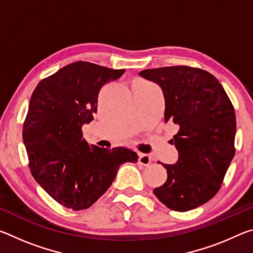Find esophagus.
Here are the masks:
<instances>
[{
    "instance_id": "esophagus-1",
    "label": "esophagus",
    "mask_w": 253,
    "mask_h": 253,
    "mask_svg": "<svg viewBox=\"0 0 253 253\" xmlns=\"http://www.w3.org/2000/svg\"><path fill=\"white\" fill-rule=\"evenodd\" d=\"M138 163L144 166H148L152 163V158L147 154H139V158H138Z\"/></svg>"
}]
</instances>
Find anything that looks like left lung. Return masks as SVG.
Masks as SVG:
<instances>
[{
    "instance_id": "left-lung-1",
    "label": "left lung",
    "mask_w": 253,
    "mask_h": 253,
    "mask_svg": "<svg viewBox=\"0 0 253 253\" xmlns=\"http://www.w3.org/2000/svg\"><path fill=\"white\" fill-rule=\"evenodd\" d=\"M139 76L161 85L165 123L178 127L172 139L178 160L163 164L168 179L154 188V194L174 211L199 208L220 190L234 156L233 106L219 80L198 68H157L140 71Z\"/></svg>"
}]
</instances>
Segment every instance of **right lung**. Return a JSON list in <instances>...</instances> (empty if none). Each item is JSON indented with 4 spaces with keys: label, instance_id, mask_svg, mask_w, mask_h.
Masks as SVG:
<instances>
[{
    "label": "right lung",
    "instance_id": "obj_1",
    "mask_svg": "<svg viewBox=\"0 0 253 253\" xmlns=\"http://www.w3.org/2000/svg\"><path fill=\"white\" fill-rule=\"evenodd\" d=\"M125 70L78 61L41 80L31 96L23 143L34 179L51 198L75 211L90 208L108 190L119 166L136 152L91 145L81 128L97 113L98 93Z\"/></svg>",
    "mask_w": 253,
    "mask_h": 253
}]
</instances>
